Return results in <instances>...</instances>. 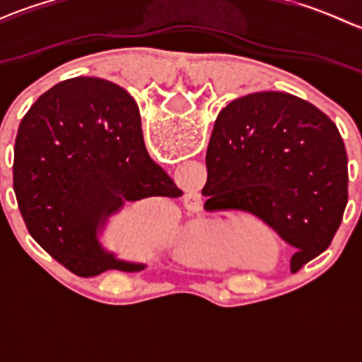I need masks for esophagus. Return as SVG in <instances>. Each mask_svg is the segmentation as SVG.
<instances>
[{
	"label": "esophagus",
	"instance_id": "esophagus-1",
	"mask_svg": "<svg viewBox=\"0 0 362 362\" xmlns=\"http://www.w3.org/2000/svg\"><path fill=\"white\" fill-rule=\"evenodd\" d=\"M185 206L191 211H199L202 210V199H199V196H189V198L185 199Z\"/></svg>",
	"mask_w": 362,
	"mask_h": 362
}]
</instances>
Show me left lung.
<instances>
[{
	"mask_svg": "<svg viewBox=\"0 0 362 362\" xmlns=\"http://www.w3.org/2000/svg\"><path fill=\"white\" fill-rule=\"evenodd\" d=\"M346 152L337 124L287 93H252L215 120L206 151L218 208L249 211L296 247L291 272L333 242L349 199Z\"/></svg>",
	"mask_w": 362,
	"mask_h": 362,
	"instance_id": "8db88e82",
	"label": "left lung"
}]
</instances>
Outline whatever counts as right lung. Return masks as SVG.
<instances>
[{
  "label": "right lung",
  "instance_id": "obj_1",
  "mask_svg": "<svg viewBox=\"0 0 362 362\" xmlns=\"http://www.w3.org/2000/svg\"><path fill=\"white\" fill-rule=\"evenodd\" d=\"M13 189L29 235L78 276L141 272L101 242L112 215L180 189L148 156L140 110L126 89L75 76L43 93L19 126Z\"/></svg>",
  "mask_w": 362,
  "mask_h": 362
}]
</instances>
